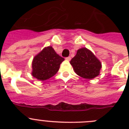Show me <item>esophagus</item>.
I'll use <instances>...</instances> for the list:
<instances>
[{
	"label": "esophagus",
	"instance_id": "esophagus-1",
	"mask_svg": "<svg viewBox=\"0 0 129 129\" xmlns=\"http://www.w3.org/2000/svg\"><path fill=\"white\" fill-rule=\"evenodd\" d=\"M66 60H68V61H70V60H71V57H66Z\"/></svg>",
	"mask_w": 129,
	"mask_h": 129
}]
</instances>
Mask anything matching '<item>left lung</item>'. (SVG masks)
Here are the masks:
<instances>
[{
	"label": "left lung",
	"instance_id": "8db88e82",
	"mask_svg": "<svg viewBox=\"0 0 129 129\" xmlns=\"http://www.w3.org/2000/svg\"><path fill=\"white\" fill-rule=\"evenodd\" d=\"M70 64L78 76L87 79L99 76L101 68L100 60L86 48L79 49L70 61Z\"/></svg>",
	"mask_w": 129,
	"mask_h": 129
}]
</instances>
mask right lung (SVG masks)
<instances>
[{"label": "right lung", "mask_w": 129, "mask_h": 129, "mask_svg": "<svg viewBox=\"0 0 129 129\" xmlns=\"http://www.w3.org/2000/svg\"><path fill=\"white\" fill-rule=\"evenodd\" d=\"M64 60L52 46L44 48L33 59L31 75L38 80H46L57 72Z\"/></svg>", "instance_id": "right-lung-1"}]
</instances>
